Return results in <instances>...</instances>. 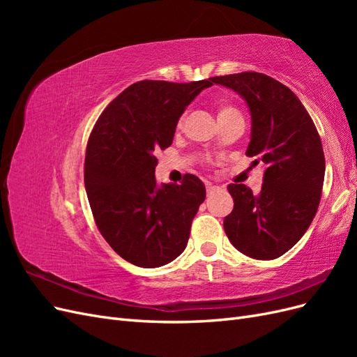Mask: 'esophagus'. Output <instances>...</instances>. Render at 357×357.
<instances>
[{"label":"esophagus","mask_w":357,"mask_h":357,"mask_svg":"<svg viewBox=\"0 0 357 357\" xmlns=\"http://www.w3.org/2000/svg\"><path fill=\"white\" fill-rule=\"evenodd\" d=\"M220 188L219 186H214V185H211V183H207V193L210 195V193H213V192H215V190H219Z\"/></svg>","instance_id":"34e87169"}]
</instances>
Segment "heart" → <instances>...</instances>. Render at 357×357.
<instances>
[{"instance_id":"heart-1","label":"heart","mask_w":357,"mask_h":357,"mask_svg":"<svg viewBox=\"0 0 357 357\" xmlns=\"http://www.w3.org/2000/svg\"><path fill=\"white\" fill-rule=\"evenodd\" d=\"M236 110L234 109L232 105H229L228 102H220L219 104V117H222V116H226V114H229V113H235ZM181 123V121L178 122V125Z\"/></svg>"}]
</instances>
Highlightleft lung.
<instances>
[{
	"label": "left lung",
	"mask_w": 357,
	"mask_h": 357,
	"mask_svg": "<svg viewBox=\"0 0 357 357\" xmlns=\"http://www.w3.org/2000/svg\"><path fill=\"white\" fill-rule=\"evenodd\" d=\"M247 102L252 132L245 155L265 165L259 195L250 188L228 186L234 210L223 228L236 250L261 261L290 250L314 219L325 180V155L314 122L287 86L255 71L219 75Z\"/></svg>",
	"instance_id": "1"
}]
</instances>
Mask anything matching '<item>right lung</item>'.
<instances>
[{
    "label": "right lung",
    "mask_w": 357,
    "mask_h": 357,
    "mask_svg": "<svg viewBox=\"0 0 357 357\" xmlns=\"http://www.w3.org/2000/svg\"><path fill=\"white\" fill-rule=\"evenodd\" d=\"M208 80H143L126 88L96 121L84 158V188L96 226L113 250L142 268L167 265L188 245L205 199L193 174L158 185L155 152L165 150L186 107Z\"/></svg>",
    "instance_id": "right-lung-1"
}]
</instances>
